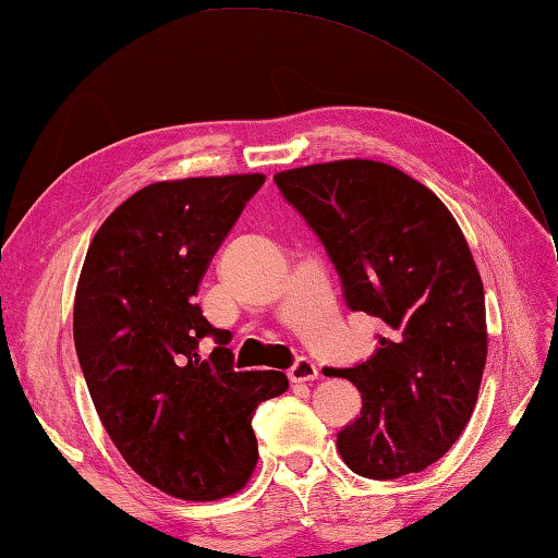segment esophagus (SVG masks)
Instances as JSON below:
<instances>
[{"instance_id":"1","label":"esophagus","mask_w":558,"mask_h":558,"mask_svg":"<svg viewBox=\"0 0 558 558\" xmlns=\"http://www.w3.org/2000/svg\"><path fill=\"white\" fill-rule=\"evenodd\" d=\"M316 377H318V367H316L314 360H308V357H299L289 369V379H291V383H296V385L299 383H314Z\"/></svg>"}]
</instances>
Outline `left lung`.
Returning <instances> with one entry per match:
<instances>
[{
    "label": "left lung",
    "mask_w": 558,
    "mask_h": 558,
    "mask_svg": "<svg viewBox=\"0 0 558 558\" xmlns=\"http://www.w3.org/2000/svg\"><path fill=\"white\" fill-rule=\"evenodd\" d=\"M274 183L324 242L345 306L383 320L373 357L324 369L363 395L340 456L373 481L424 471L463 434L487 357L485 291L461 228L426 185L379 161L301 166Z\"/></svg>",
    "instance_id": "left-lung-1"
}]
</instances>
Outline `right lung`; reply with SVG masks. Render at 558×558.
I'll use <instances>...</instances> for the list:
<instances>
[{
  "instance_id": "add662e5",
  "label": "right lung",
  "mask_w": 558,
  "mask_h": 558,
  "mask_svg": "<svg viewBox=\"0 0 558 558\" xmlns=\"http://www.w3.org/2000/svg\"><path fill=\"white\" fill-rule=\"evenodd\" d=\"M262 173L161 181L126 198L90 242L73 338L105 432L134 473L181 500L238 493L257 465L252 414L284 373H238L228 330L195 291ZM203 337L216 340L203 361Z\"/></svg>"
}]
</instances>
